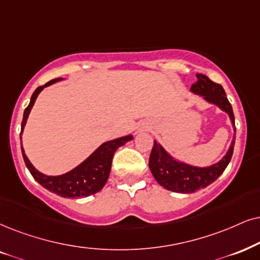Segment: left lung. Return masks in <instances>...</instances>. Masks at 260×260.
I'll use <instances>...</instances> for the list:
<instances>
[{
	"label": "left lung",
	"mask_w": 260,
	"mask_h": 260,
	"mask_svg": "<svg viewBox=\"0 0 260 260\" xmlns=\"http://www.w3.org/2000/svg\"><path fill=\"white\" fill-rule=\"evenodd\" d=\"M197 79H198L197 83L190 86V92L202 96L204 101L218 107L222 111L228 114L234 128V138L223 158L209 167H197L181 162L173 157L158 141L154 140L149 159L151 173L160 186L176 193H194L196 190L211 185L225 170L226 166L231 162L233 150H234L236 131L234 113L224 90L221 85L213 83L206 75L197 74Z\"/></svg>",
	"instance_id": "1"
}]
</instances>
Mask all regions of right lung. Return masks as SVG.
<instances>
[{
  "mask_svg": "<svg viewBox=\"0 0 260 260\" xmlns=\"http://www.w3.org/2000/svg\"><path fill=\"white\" fill-rule=\"evenodd\" d=\"M61 80H63V78L54 79V80L49 81V83L43 85V86L36 88V91L31 97V101H29V104L24 111V117H22L21 122L20 141L22 133H24L25 124L27 122L28 115L31 113L32 107L35 106V102L37 100L38 94L45 87L50 86V85ZM132 139V134H128V136L106 141L101 146H98L86 159L83 160L75 168L70 170V172L62 174V175L55 176L47 175V174H43L36 169L34 164L29 162L27 156H26L22 145L21 152L26 167H27L31 175L34 176V179L39 185H42L44 188L55 193V194L63 197V198H83V197L96 194L97 192H100L103 188L108 181V177H109L111 162H113L115 151Z\"/></svg>",
  "mask_w": 260,
  "mask_h": 260,
  "instance_id": "add662e5",
  "label": "right lung"
}]
</instances>
